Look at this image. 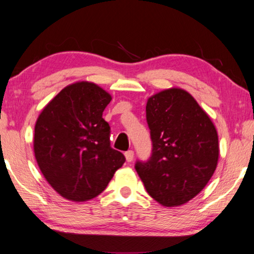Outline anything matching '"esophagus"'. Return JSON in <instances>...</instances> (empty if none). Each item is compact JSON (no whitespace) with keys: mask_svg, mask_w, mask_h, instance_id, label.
Segmentation results:
<instances>
[{"mask_svg":"<svg viewBox=\"0 0 254 254\" xmlns=\"http://www.w3.org/2000/svg\"><path fill=\"white\" fill-rule=\"evenodd\" d=\"M124 156H126V159L127 162H131L133 160V157H134V152H133L132 150H128V151L124 153Z\"/></svg>","mask_w":254,"mask_h":254,"instance_id":"obj_1","label":"esophagus"}]
</instances>
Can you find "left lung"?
Wrapping results in <instances>:
<instances>
[{"label":"left lung","instance_id":"obj_1","mask_svg":"<svg viewBox=\"0 0 254 254\" xmlns=\"http://www.w3.org/2000/svg\"><path fill=\"white\" fill-rule=\"evenodd\" d=\"M152 154L135 170L148 194L165 207L186 204L217 167L218 135L208 114L187 91L173 87L148 98Z\"/></svg>","mask_w":254,"mask_h":254}]
</instances>
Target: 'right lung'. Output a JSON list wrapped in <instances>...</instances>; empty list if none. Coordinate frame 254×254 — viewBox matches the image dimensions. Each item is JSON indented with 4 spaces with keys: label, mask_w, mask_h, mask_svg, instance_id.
Here are the masks:
<instances>
[{
    "label": "right lung",
    "mask_w": 254,
    "mask_h": 254,
    "mask_svg": "<svg viewBox=\"0 0 254 254\" xmlns=\"http://www.w3.org/2000/svg\"><path fill=\"white\" fill-rule=\"evenodd\" d=\"M112 96L91 81L62 89L37 119L33 151L47 182L68 200L86 201L106 188L126 161L111 148L102 118Z\"/></svg>",
    "instance_id": "1"
}]
</instances>
